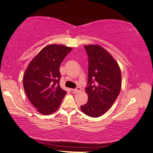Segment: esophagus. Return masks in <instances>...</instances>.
Wrapping results in <instances>:
<instances>
[{"instance_id": "obj_1", "label": "esophagus", "mask_w": 153, "mask_h": 153, "mask_svg": "<svg viewBox=\"0 0 153 153\" xmlns=\"http://www.w3.org/2000/svg\"><path fill=\"white\" fill-rule=\"evenodd\" d=\"M81 88H80V87H77V88H74V89H72V91H73L74 93H77V92H79V91H81Z\"/></svg>"}]
</instances>
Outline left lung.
Returning <instances> with one entry per match:
<instances>
[{
  "instance_id": "left-lung-1",
  "label": "left lung",
  "mask_w": 153,
  "mask_h": 153,
  "mask_svg": "<svg viewBox=\"0 0 153 153\" xmlns=\"http://www.w3.org/2000/svg\"><path fill=\"white\" fill-rule=\"evenodd\" d=\"M88 59V103L81 110L91 117H99L109 109L121 89V72L111 54L99 45L84 46Z\"/></svg>"
}]
</instances>
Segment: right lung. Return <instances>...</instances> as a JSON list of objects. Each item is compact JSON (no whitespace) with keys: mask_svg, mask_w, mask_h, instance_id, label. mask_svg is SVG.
Segmentation results:
<instances>
[{"mask_svg":"<svg viewBox=\"0 0 153 153\" xmlns=\"http://www.w3.org/2000/svg\"><path fill=\"white\" fill-rule=\"evenodd\" d=\"M71 50L63 45L46 46L25 71L23 87L27 96L37 111L44 115L55 112L67 94L59 85V67Z\"/></svg>","mask_w":153,"mask_h":153,"instance_id":"1","label":"right lung"}]
</instances>
